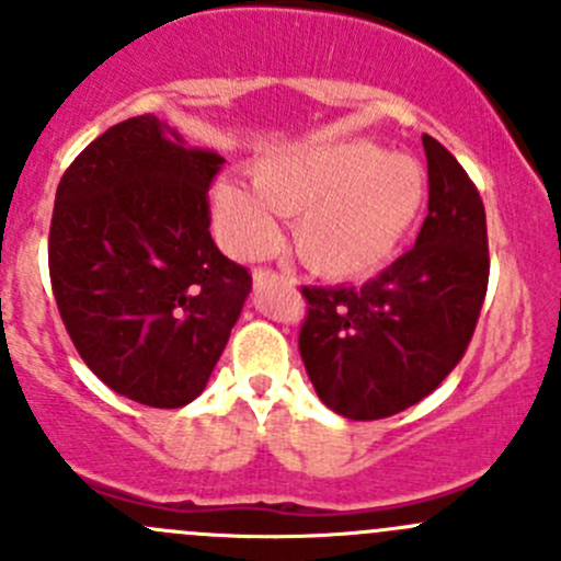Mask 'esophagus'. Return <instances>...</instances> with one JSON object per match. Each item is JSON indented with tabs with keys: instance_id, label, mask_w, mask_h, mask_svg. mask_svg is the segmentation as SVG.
<instances>
[{
	"instance_id": "esophagus-1",
	"label": "esophagus",
	"mask_w": 561,
	"mask_h": 561,
	"mask_svg": "<svg viewBox=\"0 0 561 561\" xmlns=\"http://www.w3.org/2000/svg\"><path fill=\"white\" fill-rule=\"evenodd\" d=\"M274 282H293L290 276L279 274V271L274 268H257L254 271V285L263 287V285H274Z\"/></svg>"
}]
</instances>
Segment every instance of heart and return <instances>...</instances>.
I'll return each instance as SVG.
<instances>
[{
    "instance_id": "heart-1",
    "label": "heart",
    "mask_w": 561,
    "mask_h": 561,
    "mask_svg": "<svg viewBox=\"0 0 561 561\" xmlns=\"http://www.w3.org/2000/svg\"><path fill=\"white\" fill-rule=\"evenodd\" d=\"M252 186L219 181L214 217L233 252L260 254L276 241L274 210L293 219L298 257L333 279L380 268L415 222L426 195L417 162L371 144L287 151L252 168Z\"/></svg>"
}]
</instances>
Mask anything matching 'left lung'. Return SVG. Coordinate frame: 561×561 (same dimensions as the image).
I'll return each mask as SVG.
<instances>
[{
    "label": "left lung",
    "instance_id": "left-lung-1",
    "mask_svg": "<svg viewBox=\"0 0 561 561\" xmlns=\"http://www.w3.org/2000/svg\"><path fill=\"white\" fill-rule=\"evenodd\" d=\"M428 214L415 247L364 285L301 287L298 350L322 401L380 421L426 399L467 353L489 290V233L478 186L432 135Z\"/></svg>",
    "mask_w": 561,
    "mask_h": 561
}]
</instances>
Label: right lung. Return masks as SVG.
<instances>
[{"mask_svg":"<svg viewBox=\"0 0 561 561\" xmlns=\"http://www.w3.org/2000/svg\"><path fill=\"white\" fill-rule=\"evenodd\" d=\"M214 151L154 116L116 124L59 181L48 271L83 364L116 393L175 410L206 388L252 274L214 244Z\"/></svg>","mask_w":561,"mask_h":561,"instance_id":"add662e5","label":"right lung"}]
</instances>
